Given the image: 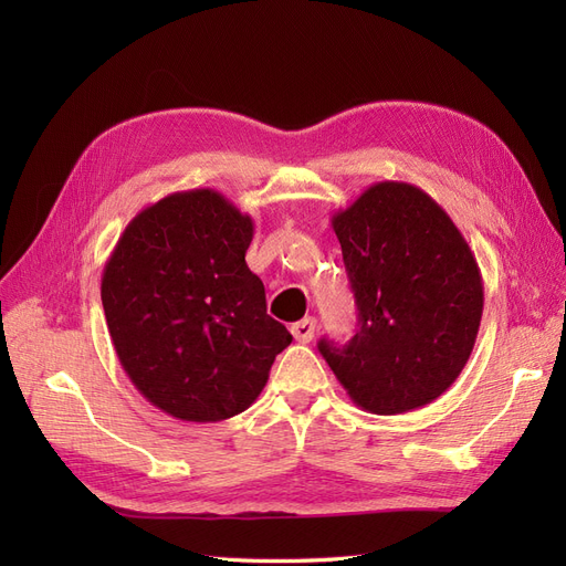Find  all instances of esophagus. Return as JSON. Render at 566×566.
<instances>
[{
    "label": "esophagus",
    "mask_w": 566,
    "mask_h": 566,
    "mask_svg": "<svg viewBox=\"0 0 566 566\" xmlns=\"http://www.w3.org/2000/svg\"><path fill=\"white\" fill-rule=\"evenodd\" d=\"M290 333H293V337H295L297 342H304V345H306V342L314 339L316 318H314V316H306V318L293 323V325H290Z\"/></svg>",
    "instance_id": "1"
}]
</instances>
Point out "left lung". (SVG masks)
Returning <instances> with one entry per match:
<instances>
[{
	"instance_id": "left-lung-1",
	"label": "left lung",
	"mask_w": 566,
	"mask_h": 566,
	"mask_svg": "<svg viewBox=\"0 0 566 566\" xmlns=\"http://www.w3.org/2000/svg\"><path fill=\"white\" fill-rule=\"evenodd\" d=\"M333 231L358 310L345 347L321 339L349 399L378 416L432 403L465 368L484 312V283L465 238L422 188L368 186Z\"/></svg>"
}]
</instances>
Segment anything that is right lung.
Instances as JSON below:
<instances>
[{"label":"right lung","instance_id":"right-lung-1","mask_svg":"<svg viewBox=\"0 0 566 566\" xmlns=\"http://www.w3.org/2000/svg\"><path fill=\"white\" fill-rule=\"evenodd\" d=\"M252 235L250 214L193 188L144 208L108 256L101 302L119 366L167 416L243 413L293 342L245 264Z\"/></svg>","mask_w":566,"mask_h":566}]
</instances>
